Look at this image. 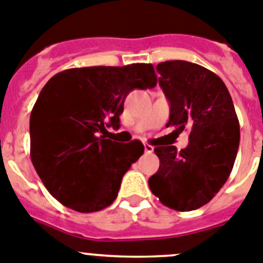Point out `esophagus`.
Segmentation results:
<instances>
[{"label":"esophagus","mask_w":263,"mask_h":263,"mask_svg":"<svg viewBox=\"0 0 263 263\" xmlns=\"http://www.w3.org/2000/svg\"><path fill=\"white\" fill-rule=\"evenodd\" d=\"M144 151H145V153H152L153 146L149 145V144H144Z\"/></svg>","instance_id":"esophagus-1"}]
</instances>
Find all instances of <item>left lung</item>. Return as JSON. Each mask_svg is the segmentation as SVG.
<instances>
[{
  "label": "left lung",
  "instance_id": "8db88e82",
  "mask_svg": "<svg viewBox=\"0 0 263 263\" xmlns=\"http://www.w3.org/2000/svg\"><path fill=\"white\" fill-rule=\"evenodd\" d=\"M158 84L170 103L166 126L190 128L189 145L156 146L160 158L149 189L166 207L193 211L207 204L228 179L240 144V123L226 84L202 65L160 63ZM176 129V131H177Z\"/></svg>",
  "mask_w": 263,
  "mask_h": 263
}]
</instances>
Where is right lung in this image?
<instances>
[{
  "instance_id": "1",
  "label": "right lung",
  "mask_w": 263,
  "mask_h": 263,
  "mask_svg": "<svg viewBox=\"0 0 263 263\" xmlns=\"http://www.w3.org/2000/svg\"><path fill=\"white\" fill-rule=\"evenodd\" d=\"M157 85L152 64L72 68L44 85L30 117V156L47 190L77 212L117 199L127 170L144 153L141 141H111L126 97Z\"/></svg>"
}]
</instances>
